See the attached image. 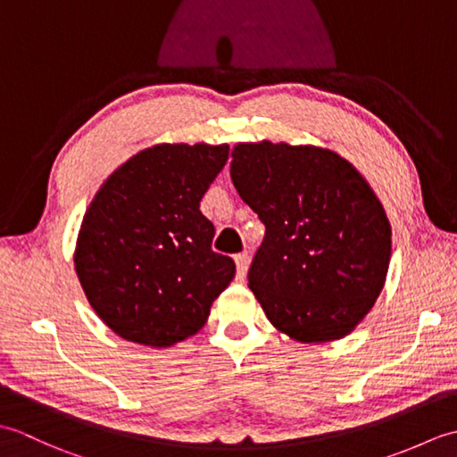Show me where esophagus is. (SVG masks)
I'll return each instance as SVG.
<instances>
[{
	"label": "esophagus",
	"instance_id": "obj_1",
	"mask_svg": "<svg viewBox=\"0 0 457 457\" xmlns=\"http://www.w3.org/2000/svg\"><path fill=\"white\" fill-rule=\"evenodd\" d=\"M236 265H237V277H239V280H244L245 273H247V265H249V255L247 253L236 255Z\"/></svg>",
	"mask_w": 457,
	"mask_h": 457
}]
</instances>
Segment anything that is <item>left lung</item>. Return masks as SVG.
Returning <instances> with one entry per match:
<instances>
[{
	"label": "left lung",
	"instance_id": "obj_1",
	"mask_svg": "<svg viewBox=\"0 0 457 457\" xmlns=\"http://www.w3.org/2000/svg\"><path fill=\"white\" fill-rule=\"evenodd\" d=\"M229 177L265 223L249 269L269 322L300 344L352 334L385 287L391 223L371 184L316 145L237 143Z\"/></svg>",
	"mask_w": 457,
	"mask_h": 457
}]
</instances>
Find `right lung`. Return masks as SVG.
<instances>
[{
    "instance_id": "right-lung-1",
    "label": "right lung",
    "mask_w": 457,
    "mask_h": 457,
    "mask_svg": "<svg viewBox=\"0 0 457 457\" xmlns=\"http://www.w3.org/2000/svg\"><path fill=\"white\" fill-rule=\"evenodd\" d=\"M226 143H159L135 153L84 213L74 269L94 312L112 332L147 347L198 334L236 277L213 253L200 200L228 161Z\"/></svg>"
}]
</instances>
